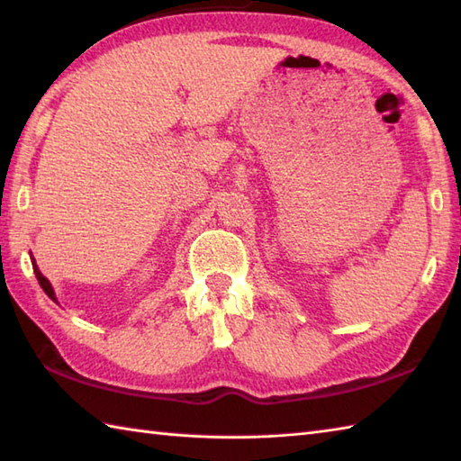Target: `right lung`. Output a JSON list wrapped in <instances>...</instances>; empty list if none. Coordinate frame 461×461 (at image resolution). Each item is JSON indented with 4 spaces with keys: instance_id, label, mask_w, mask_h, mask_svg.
<instances>
[{
    "instance_id": "1",
    "label": "right lung",
    "mask_w": 461,
    "mask_h": 461,
    "mask_svg": "<svg viewBox=\"0 0 461 461\" xmlns=\"http://www.w3.org/2000/svg\"><path fill=\"white\" fill-rule=\"evenodd\" d=\"M33 263H35V261H33ZM33 271H35V277H37V281H39V285H41V289H43V291L47 293V295L51 297L53 301H57V299H55V293H53V287H51V283H49V281L41 276V271L37 269V266H33Z\"/></svg>"
}]
</instances>
